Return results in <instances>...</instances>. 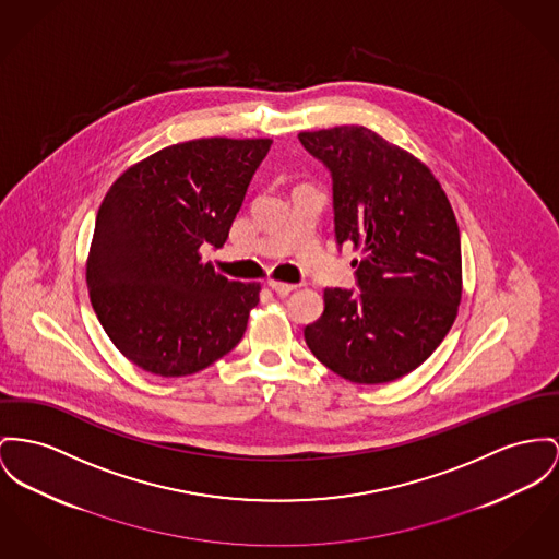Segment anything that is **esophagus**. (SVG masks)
<instances>
[{
	"label": "esophagus",
	"instance_id": "34e87169",
	"mask_svg": "<svg viewBox=\"0 0 559 559\" xmlns=\"http://www.w3.org/2000/svg\"><path fill=\"white\" fill-rule=\"evenodd\" d=\"M266 286H269L271 290H275L280 297H286V295H290V293L297 288L295 284H286V282H277V280H269Z\"/></svg>",
	"mask_w": 559,
	"mask_h": 559
}]
</instances>
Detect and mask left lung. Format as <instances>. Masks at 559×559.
<instances>
[{
  "instance_id": "obj_1",
  "label": "left lung",
  "mask_w": 559,
  "mask_h": 559,
  "mask_svg": "<svg viewBox=\"0 0 559 559\" xmlns=\"http://www.w3.org/2000/svg\"><path fill=\"white\" fill-rule=\"evenodd\" d=\"M333 176L336 243L360 252V293L326 288L305 329L311 354L354 383H388L441 345L462 298V250L445 190L407 150L367 127L298 133Z\"/></svg>"
}]
</instances>
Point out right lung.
I'll return each mask as SVG.
<instances>
[{"label": "right lung", "mask_w": 559, "mask_h": 559, "mask_svg": "<svg viewBox=\"0 0 559 559\" xmlns=\"http://www.w3.org/2000/svg\"><path fill=\"white\" fill-rule=\"evenodd\" d=\"M271 140L203 138L131 165L97 212L91 305L116 349L160 377L203 371L246 333L261 284L201 261L221 248Z\"/></svg>", "instance_id": "add662e5"}]
</instances>
